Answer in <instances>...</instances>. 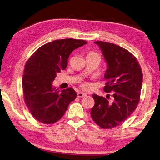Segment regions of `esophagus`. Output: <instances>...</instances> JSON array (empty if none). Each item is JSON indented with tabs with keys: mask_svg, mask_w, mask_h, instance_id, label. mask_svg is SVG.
Masks as SVG:
<instances>
[{
	"mask_svg": "<svg viewBox=\"0 0 160 160\" xmlns=\"http://www.w3.org/2000/svg\"><path fill=\"white\" fill-rule=\"evenodd\" d=\"M77 95L78 98H83V97L86 96V93H82V92H78Z\"/></svg>",
	"mask_w": 160,
	"mask_h": 160,
	"instance_id": "obj_1",
	"label": "esophagus"
}]
</instances>
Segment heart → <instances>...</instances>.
I'll return each mask as SVG.
<instances>
[{"label":"heart","instance_id":"obj_1","mask_svg":"<svg viewBox=\"0 0 160 160\" xmlns=\"http://www.w3.org/2000/svg\"><path fill=\"white\" fill-rule=\"evenodd\" d=\"M88 55L97 56V57H99V58H100V56H99V55L98 54V53H96V52H90L89 53ZM82 88L84 89H88L90 88V84H89V83H83V84H82Z\"/></svg>","mask_w":160,"mask_h":160}]
</instances>
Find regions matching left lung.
Here are the masks:
<instances>
[{"label": "left lung", "instance_id": "obj_1", "mask_svg": "<svg viewBox=\"0 0 160 160\" xmlns=\"http://www.w3.org/2000/svg\"><path fill=\"white\" fill-rule=\"evenodd\" d=\"M101 48L108 68L104 91L112 92L113 100L93 94L95 105L91 110L93 121L102 128H114L135 110L142 90L143 74L137 58L126 49L114 43L95 42Z\"/></svg>", "mask_w": 160, "mask_h": 160}]
</instances>
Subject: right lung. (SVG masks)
<instances>
[{"mask_svg": "<svg viewBox=\"0 0 160 160\" xmlns=\"http://www.w3.org/2000/svg\"><path fill=\"white\" fill-rule=\"evenodd\" d=\"M84 40H55L41 46L26 62L22 78L23 98L30 112L37 121L51 124L63 117L77 93L69 87L59 91L52 82L67 67L75 49L86 44Z\"/></svg>", "mask_w": 160, "mask_h": 160, "instance_id": "add662e5", "label": "right lung"}]
</instances>
